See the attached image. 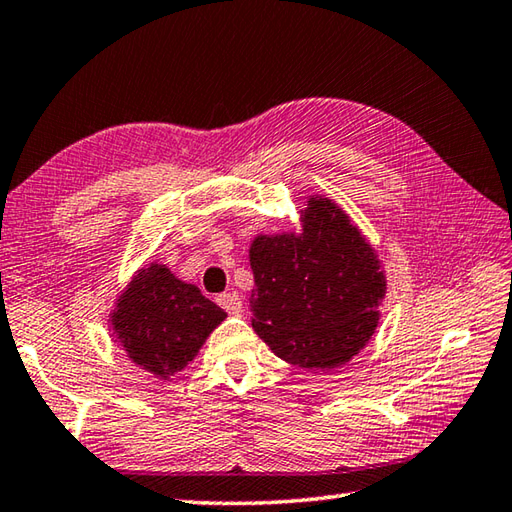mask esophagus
I'll use <instances>...</instances> for the list:
<instances>
[{"label": "esophagus", "mask_w": 512, "mask_h": 512, "mask_svg": "<svg viewBox=\"0 0 512 512\" xmlns=\"http://www.w3.org/2000/svg\"><path fill=\"white\" fill-rule=\"evenodd\" d=\"M217 304L222 306L226 313H230V315H237V313H242V295L239 293H224V295H219L217 297Z\"/></svg>", "instance_id": "obj_1"}]
</instances>
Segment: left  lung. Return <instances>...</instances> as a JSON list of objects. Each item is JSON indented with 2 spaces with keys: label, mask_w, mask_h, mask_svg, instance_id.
Segmentation results:
<instances>
[{
  "label": "left lung",
  "mask_w": 512,
  "mask_h": 512,
  "mask_svg": "<svg viewBox=\"0 0 512 512\" xmlns=\"http://www.w3.org/2000/svg\"><path fill=\"white\" fill-rule=\"evenodd\" d=\"M299 213V228L257 233L250 242V322L284 362L335 370L373 337L386 297V270L333 199L308 195Z\"/></svg>",
  "instance_id": "8db88e82"
}]
</instances>
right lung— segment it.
<instances>
[{"mask_svg": "<svg viewBox=\"0 0 512 512\" xmlns=\"http://www.w3.org/2000/svg\"><path fill=\"white\" fill-rule=\"evenodd\" d=\"M224 319V310L195 284L153 262L135 270L119 290L108 328L130 362L157 379H170L193 362Z\"/></svg>", "mask_w": 512, "mask_h": 512, "instance_id": "right-lung-1", "label": "right lung"}]
</instances>
